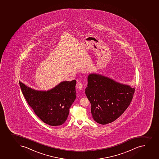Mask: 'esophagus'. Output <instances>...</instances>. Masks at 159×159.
<instances>
[{
	"label": "esophagus",
	"instance_id": "1",
	"mask_svg": "<svg viewBox=\"0 0 159 159\" xmlns=\"http://www.w3.org/2000/svg\"><path fill=\"white\" fill-rule=\"evenodd\" d=\"M76 87L77 88H78L79 90H82L83 89V84L81 82H78L76 84Z\"/></svg>",
	"mask_w": 159,
	"mask_h": 159
}]
</instances>
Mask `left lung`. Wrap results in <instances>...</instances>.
Listing matches in <instances>:
<instances>
[{
  "label": "left lung",
  "mask_w": 159,
  "mask_h": 159,
  "mask_svg": "<svg viewBox=\"0 0 159 159\" xmlns=\"http://www.w3.org/2000/svg\"><path fill=\"white\" fill-rule=\"evenodd\" d=\"M135 89L98 74L88 77L85 94L91 104L93 119L108 124L118 119L130 105Z\"/></svg>",
  "instance_id": "obj_1"
}]
</instances>
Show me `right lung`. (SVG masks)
I'll return each mask as SVG.
<instances>
[{"label":"right lung","instance_id":"right-lung-1","mask_svg":"<svg viewBox=\"0 0 159 159\" xmlns=\"http://www.w3.org/2000/svg\"><path fill=\"white\" fill-rule=\"evenodd\" d=\"M21 91L35 114L46 124L58 126L66 121L76 98V80L63 81L48 91H38L19 81Z\"/></svg>","mask_w":159,"mask_h":159}]
</instances>
